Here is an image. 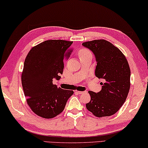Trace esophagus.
<instances>
[{
    "label": "esophagus",
    "instance_id": "esophagus-1",
    "mask_svg": "<svg viewBox=\"0 0 148 148\" xmlns=\"http://www.w3.org/2000/svg\"><path fill=\"white\" fill-rule=\"evenodd\" d=\"M85 92L84 91V92H82V91H76V93L77 94H83V93H84Z\"/></svg>",
    "mask_w": 148,
    "mask_h": 148
}]
</instances>
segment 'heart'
<instances>
[{
	"label": "heart",
	"mask_w": 148,
	"mask_h": 148,
	"mask_svg": "<svg viewBox=\"0 0 148 148\" xmlns=\"http://www.w3.org/2000/svg\"><path fill=\"white\" fill-rule=\"evenodd\" d=\"M78 54H79V57L81 58V57H83L84 56L88 55V54H91V53H90V52L88 50V49L84 48V49H80Z\"/></svg>",
	"instance_id": "obj_1"
}]
</instances>
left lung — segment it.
<instances>
[{
	"label": "left lung",
	"mask_w": 148,
	"mask_h": 148,
	"mask_svg": "<svg viewBox=\"0 0 148 148\" xmlns=\"http://www.w3.org/2000/svg\"><path fill=\"white\" fill-rule=\"evenodd\" d=\"M82 45L94 53L97 62L95 75L105 81L100 92H88L91 100L86 108L99 118L112 116L125 103L130 88L128 62L120 49L105 40L87 41Z\"/></svg>",
	"instance_id": "1"
}]
</instances>
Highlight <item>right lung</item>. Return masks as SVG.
<instances>
[{
    "label": "right lung",
    "instance_id": "obj_1",
    "mask_svg": "<svg viewBox=\"0 0 148 148\" xmlns=\"http://www.w3.org/2000/svg\"><path fill=\"white\" fill-rule=\"evenodd\" d=\"M73 41L47 40L34 47L24 62L21 82L27 104L43 118H53L64 110L72 90H63L53 84L59 80Z\"/></svg>",
    "mask_w": 148,
    "mask_h": 148
}]
</instances>
